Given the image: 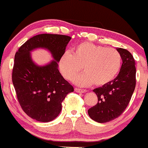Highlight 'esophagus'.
<instances>
[{
  "label": "esophagus",
  "instance_id": "esophagus-1",
  "mask_svg": "<svg viewBox=\"0 0 148 148\" xmlns=\"http://www.w3.org/2000/svg\"><path fill=\"white\" fill-rule=\"evenodd\" d=\"M75 91L77 93H86L87 92V90H85V89H79V88H75Z\"/></svg>",
  "mask_w": 148,
  "mask_h": 148
}]
</instances>
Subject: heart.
I'll return each mask as SVG.
<instances>
[{"label": "heart", "mask_w": 148, "mask_h": 148, "mask_svg": "<svg viewBox=\"0 0 148 148\" xmlns=\"http://www.w3.org/2000/svg\"><path fill=\"white\" fill-rule=\"evenodd\" d=\"M59 70L64 78L71 80L76 75L74 82L82 87L94 83L102 86L112 81L121 67V55L114 48H105L92 42L79 43L73 52L66 51L59 59Z\"/></svg>", "instance_id": "heart-1"}]
</instances>
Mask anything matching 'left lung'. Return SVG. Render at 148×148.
Here are the masks:
<instances>
[{
	"label": "left lung",
	"instance_id": "1",
	"mask_svg": "<svg viewBox=\"0 0 148 148\" xmlns=\"http://www.w3.org/2000/svg\"><path fill=\"white\" fill-rule=\"evenodd\" d=\"M122 64L118 75L102 87L94 89L98 97L96 106L88 110V114L99 123L110 122L124 112L136 87V63L132 54L122 48H117Z\"/></svg>",
	"mask_w": 148,
	"mask_h": 148
}]
</instances>
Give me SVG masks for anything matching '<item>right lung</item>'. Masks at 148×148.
I'll return each instance as SVG.
<instances>
[{"mask_svg": "<svg viewBox=\"0 0 148 148\" xmlns=\"http://www.w3.org/2000/svg\"><path fill=\"white\" fill-rule=\"evenodd\" d=\"M71 38L64 35L40 34L28 40L14 56L12 82L21 108L32 119L51 122L60 114L61 103L73 87L61 75L58 63ZM45 49L53 60L45 65L35 63L31 52Z\"/></svg>", "mask_w": 148, "mask_h": 148, "instance_id": "1", "label": "right lung"}]
</instances>
